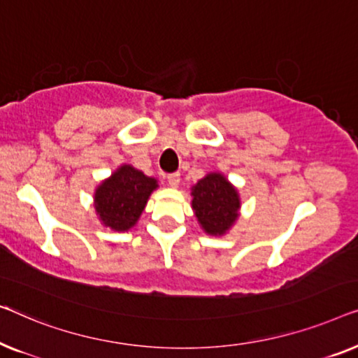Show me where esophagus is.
<instances>
[{"instance_id":"obj_1","label":"esophagus","mask_w":358,"mask_h":358,"mask_svg":"<svg viewBox=\"0 0 358 358\" xmlns=\"http://www.w3.org/2000/svg\"><path fill=\"white\" fill-rule=\"evenodd\" d=\"M167 181L170 186H173V188H177V186L180 185V173L175 172V173H169L167 175Z\"/></svg>"}]
</instances>
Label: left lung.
Here are the masks:
<instances>
[{"label":"left lung","mask_w":358,"mask_h":358,"mask_svg":"<svg viewBox=\"0 0 358 358\" xmlns=\"http://www.w3.org/2000/svg\"><path fill=\"white\" fill-rule=\"evenodd\" d=\"M191 206L201 227L209 235H224L238 219L240 196L222 173H209L191 189Z\"/></svg>","instance_id":"8db88e82"}]
</instances>
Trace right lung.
<instances>
[{
    "label": "right lung",
    "instance_id": "obj_1",
    "mask_svg": "<svg viewBox=\"0 0 358 358\" xmlns=\"http://www.w3.org/2000/svg\"><path fill=\"white\" fill-rule=\"evenodd\" d=\"M157 180L131 165H122L95 189L94 206L105 227L127 231L143 214L148 199L157 188Z\"/></svg>",
    "mask_w": 358,
    "mask_h": 358
}]
</instances>
